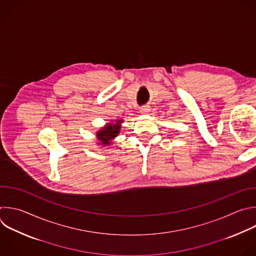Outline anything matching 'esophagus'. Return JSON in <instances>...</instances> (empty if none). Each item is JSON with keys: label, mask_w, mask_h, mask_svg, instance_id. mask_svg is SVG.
Returning <instances> with one entry per match:
<instances>
[{"label": "esophagus", "mask_w": 256, "mask_h": 256, "mask_svg": "<svg viewBox=\"0 0 256 256\" xmlns=\"http://www.w3.org/2000/svg\"><path fill=\"white\" fill-rule=\"evenodd\" d=\"M150 106H142L140 108V114H148V112H150Z\"/></svg>", "instance_id": "34e87169"}]
</instances>
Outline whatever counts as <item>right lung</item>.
Listing matches in <instances>:
<instances>
[{
  "label": "right lung",
  "mask_w": 256,
  "mask_h": 256,
  "mask_svg": "<svg viewBox=\"0 0 256 256\" xmlns=\"http://www.w3.org/2000/svg\"><path fill=\"white\" fill-rule=\"evenodd\" d=\"M122 122V120H116V122H110L106 124L102 130H100L96 132L98 140L100 142V144L102 146H110L112 144V140L118 136L120 130V124Z\"/></svg>",
  "instance_id": "1"
}]
</instances>
